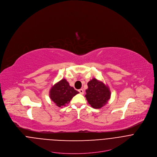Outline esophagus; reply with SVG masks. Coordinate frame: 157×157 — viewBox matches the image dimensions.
Listing matches in <instances>:
<instances>
[{
	"label": "esophagus",
	"mask_w": 157,
	"mask_h": 157,
	"mask_svg": "<svg viewBox=\"0 0 157 157\" xmlns=\"http://www.w3.org/2000/svg\"><path fill=\"white\" fill-rule=\"evenodd\" d=\"M78 92H79V93L80 94H84V90H82V89H80V90H78Z\"/></svg>",
	"instance_id": "obj_1"
}]
</instances>
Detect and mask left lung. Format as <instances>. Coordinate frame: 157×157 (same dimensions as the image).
Returning <instances> with one entry per match:
<instances>
[{
	"label": "left lung",
	"mask_w": 157,
	"mask_h": 157,
	"mask_svg": "<svg viewBox=\"0 0 157 157\" xmlns=\"http://www.w3.org/2000/svg\"><path fill=\"white\" fill-rule=\"evenodd\" d=\"M88 88L86 90L85 97L91 106L95 109L101 108L111 97V91L107 85L94 78L88 83Z\"/></svg>",
	"instance_id": "obj_1"
}]
</instances>
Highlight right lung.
<instances>
[{
  "label": "right lung",
  "instance_id": "right-lung-1",
  "mask_svg": "<svg viewBox=\"0 0 157 157\" xmlns=\"http://www.w3.org/2000/svg\"><path fill=\"white\" fill-rule=\"evenodd\" d=\"M78 93L63 78L52 86L49 91V97L58 107L62 108L65 106L72 97Z\"/></svg>",
  "mask_w": 157,
  "mask_h": 157
}]
</instances>
